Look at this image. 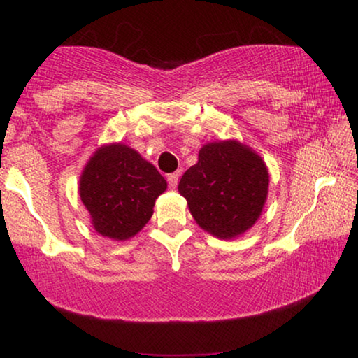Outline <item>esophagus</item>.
I'll list each match as a JSON object with an SVG mask.
<instances>
[{
	"mask_svg": "<svg viewBox=\"0 0 358 358\" xmlns=\"http://www.w3.org/2000/svg\"><path fill=\"white\" fill-rule=\"evenodd\" d=\"M179 176L180 173H173V174H168V184L171 189H176L178 187V182H179Z\"/></svg>",
	"mask_w": 358,
	"mask_h": 358,
	"instance_id": "1",
	"label": "esophagus"
}]
</instances>
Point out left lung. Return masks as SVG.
Wrapping results in <instances>:
<instances>
[{
  "label": "left lung",
  "mask_w": 358,
  "mask_h": 358,
  "mask_svg": "<svg viewBox=\"0 0 358 358\" xmlns=\"http://www.w3.org/2000/svg\"><path fill=\"white\" fill-rule=\"evenodd\" d=\"M179 194L197 224L220 239L246 233L261 217L268 192V171L261 156L236 140L213 141L185 171Z\"/></svg>",
  "instance_id": "left-lung-1"
}]
</instances>
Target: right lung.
Returning <instances> with one entry per match:
<instances>
[{"mask_svg": "<svg viewBox=\"0 0 358 358\" xmlns=\"http://www.w3.org/2000/svg\"><path fill=\"white\" fill-rule=\"evenodd\" d=\"M166 187L158 169L124 143L101 146L80 178V197L92 227L114 241L130 239L148 223Z\"/></svg>", "mask_w": 358, "mask_h": 358, "instance_id": "right-lung-1", "label": "right lung"}]
</instances>
